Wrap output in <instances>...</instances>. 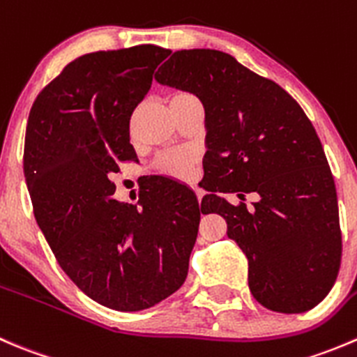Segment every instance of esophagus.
Listing matches in <instances>:
<instances>
[{"instance_id":"obj_1","label":"esophagus","mask_w":357,"mask_h":357,"mask_svg":"<svg viewBox=\"0 0 357 357\" xmlns=\"http://www.w3.org/2000/svg\"><path fill=\"white\" fill-rule=\"evenodd\" d=\"M194 192H196V196H197V201H201V197H203V190H201V189H197V187H194Z\"/></svg>"}]
</instances>
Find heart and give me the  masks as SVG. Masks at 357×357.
Instances as JSON below:
<instances>
[{
    "instance_id": "b5f03b06",
    "label": "heart",
    "mask_w": 357,
    "mask_h": 357,
    "mask_svg": "<svg viewBox=\"0 0 357 357\" xmlns=\"http://www.w3.org/2000/svg\"><path fill=\"white\" fill-rule=\"evenodd\" d=\"M190 97L189 93H175L172 97V100H177V98H185ZM194 165L196 160L190 153L185 151H172V153H165L158 158L156 168L161 174L168 175V177H174L178 180L190 178L194 174Z\"/></svg>"
}]
</instances>
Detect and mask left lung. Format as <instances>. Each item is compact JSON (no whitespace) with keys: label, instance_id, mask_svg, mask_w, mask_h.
Segmentation results:
<instances>
[{"label":"left lung","instance_id":"1","mask_svg":"<svg viewBox=\"0 0 357 357\" xmlns=\"http://www.w3.org/2000/svg\"><path fill=\"white\" fill-rule=\"evenodd\" d=\"M154 77L203 104L211 182L201 211L225 218L248 259L253 297L284 314L316 307L337 280L342 236L333 177L305 112L280 84L218 50L175 52ZM227 192L259 199L234 207Z\"/></svg>","mask_w":357,"mask_h":357}]
</instances>
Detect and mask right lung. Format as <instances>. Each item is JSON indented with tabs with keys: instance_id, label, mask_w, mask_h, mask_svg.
<instances>
[{
	"instance_id": "right-lung-1",
	"label": "right lung",
	"mask_w": 357,
	"mask_h": 357,
	"mask_svg": "<svg viewBox=\"0 0 357 357\" xmlns=\"http://www.w3.org/2000/svg\"><path fill=\"white\" fill-rule=\"evenodd\" d=\"M170 50L139 45L81 55L31 107L24 177L59 266L83 294L125 312L178 290L203 211L192 190L163 178L137 204L112 197L111 177L139 161L130 118Z\"/></svg>"
}]
</instances>
